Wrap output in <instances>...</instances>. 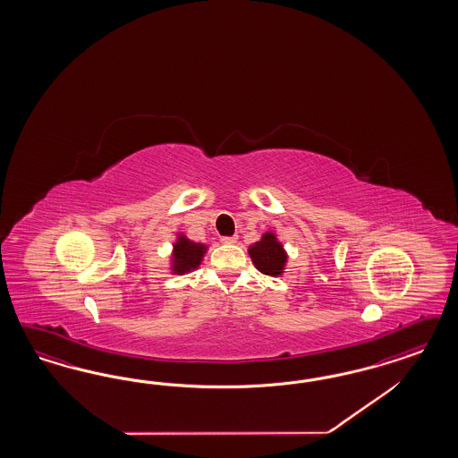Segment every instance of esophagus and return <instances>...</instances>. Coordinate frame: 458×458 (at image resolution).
Returning a JSON list of instances; mask_svg holds the SVG:
<instances>
[{"label": "esophagus", "instance_id": "1", "mask_svg": "<svg viewBox=\"0 0 458 458\" xmlns=\"http://www.w3.org/2000/svg\"><path fill=\"white\" fill-rule=\"evenodd\" d=\"M236 240H238V236H222V243H226V245H230V243H236Z\"/></svg>", "mask_w": 458, "mask_h": 458}]
</instances>
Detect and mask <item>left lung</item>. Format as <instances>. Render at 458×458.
<instances>
[{"instance_id":"left-lung-1","label":"left lung","mask_w":458,"mask_h":458,"mask_svg":"<svg viewBox=\"0 0 458 458\" xmlns=\"http://www.w3.org/2000/svg\"><path fill=\"white\" fill-rule=\"evenodd\" d=\"M249 253L251 262L262 274L272 277L282 276L287 262V253L274 233L267 232L260 242L250 247Z\"/></svg>"}]
</instances>
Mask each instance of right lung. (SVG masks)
<instances>
[{"instance_id":"right-lung-1","label":"right lung","mask_w":458,"mask_h":458,"mask_svg":"<svg viewBox=\"0 0 458 458\" xmlns=\"http://www.w3.org/2000/svg\"><path fill=\"white\" fill-rule=\"evenodd\" d=\"M205 251L207 247L203 243H194L184 235L178 236V242L174 243L173 250V272L181 276L198 268Z\"/></svg>"}]
</instances>
